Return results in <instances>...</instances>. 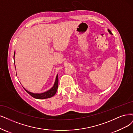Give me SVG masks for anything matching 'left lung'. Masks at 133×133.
Segmentation results:
<instances>
[{
  "instance_id": "8db88e82",
  "label": "left lung",
  "mask_w": 133,
  "mask_h": 133,
  "mask_svg": "<svg viewBox=\"0 0 133 133\" xmlns=\"http://www.w3.org/2000/svg\"><path fill=\"white\" fill-rule=\"evenodd\" d=\"M108 31H109V32L110 34H112V33H111V31H110V30H109V29H108Z\"/></svg>"
}]
</instances>
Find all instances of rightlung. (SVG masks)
I'll list each match as a JSON object with an SVG mask.
<instances>
[{
	"label": "right lung",
	"instance_id": "obj_1",
	"mask_svg": "<svg viewBox=\"0 0 133 133\" xmlns=\"http://www.w3.org/2000/svg\"><path fill=\"white\" fill-rule=\"evenodd\" d=\"M15 52H14V58L15 57ZM58 84V75H57L55 82V83H54V84L53 87L51 88L50 89H49V90H48L45 92H43V93H40V94H39V93H33V92H31L30 91L27 90L26 89H24V88H24V89L28 93V94L31 96H32L33 97L36 98V99H48V98L51 97L55 95L56 92L57 91V90Z\"/></svg>",
	"mask_w": 133,
	"mask_h": 133
}]
</instances>
